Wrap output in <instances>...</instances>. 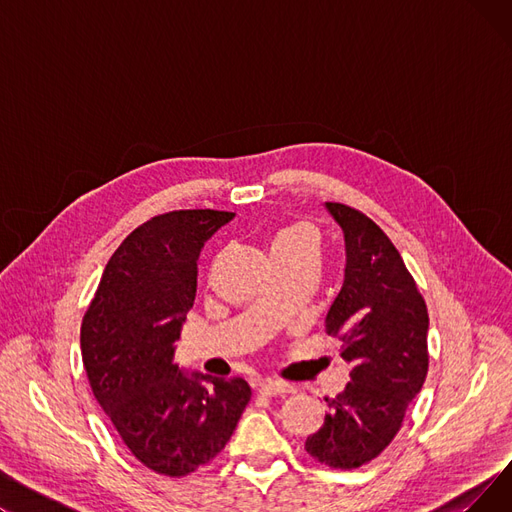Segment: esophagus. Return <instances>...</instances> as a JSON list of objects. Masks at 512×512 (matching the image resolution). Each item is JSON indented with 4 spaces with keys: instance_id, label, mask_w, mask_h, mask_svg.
Masks as SVG:
<instances>
[{
    "instance_id": "1",
    "label": "esophagus",
    "mask_w": 512,
    "mask_h": 512,
    "mask_svg": "<svg viewBox=\"0 0 512 512\" xmlns=\"http://www.w3.org/2000/svg\"><path fill=\"white\" fill-rule=\"evenodd\" d=\"M297 388H294L292 384L288 382H282V380H263L259 382V392L265 394V396H278V394H290Z\"/></svg>"
}]
</instances>
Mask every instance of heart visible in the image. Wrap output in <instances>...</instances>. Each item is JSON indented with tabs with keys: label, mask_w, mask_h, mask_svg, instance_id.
I'll return each mask as SVG.
<instances>
[{
	"label": "heart",
	"mask_w": 512,
	"mask_h": 512,
	"mask_svg": "<svg viewBox=\"0 0 512 512\" xmlns=\"http://www.w3.org/2000/svg\"><path fill=\"white\" fill-rule=\"evenodd\" d=\"M282 245H313V234L305 226H294L278 232L272 240V249Z\"/></svg>",
	"instance_id": "heart-1"
}]
</instances>
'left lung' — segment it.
Masks as SVG:
<instances>
[{"instance_id":"1","label":"left lung","mask_w":512,"mask_h":512,"mask_svg":"<svg viewBox=\"0 0 512 512\" xmlns=\"http://www.w3.org/2000/svg\"><path fill=\"white\" fill-rule=\"evenodd\" d=\"M346 242L344 284L326 330L351 365L344 392L305 450L330 469H357L382 454L402 427L429 365L427 305L386 232L351 205L326 203Z\"/></svg>"}]
</instances>
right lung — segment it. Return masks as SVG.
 Instances as JSON below:
<instances>
[{"mask_svg": "<svg viewBox=\"0 0 512 512\" xmlns=\"http://www.w3.org/2000/svg\"><path fill=\"white\" fill-rule=\"evenodd\" d=\"M232 218V211L176 209L134 228L107 261L80 326L97 402L134 459L166 477L211 463L251 400L242 378H188L172 361L195 303L201 249Z\"/></svg>", "mask_w": 512, "mask_h": 512, "instance_id": "add662e5", "label": "right lung"}]
</instances>
